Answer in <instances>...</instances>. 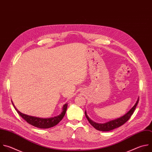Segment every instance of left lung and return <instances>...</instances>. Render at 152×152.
Instances as JSON below:
<instances>
[{
	"mask_svg": "<svg viewBox=\"0 0 152 152\" xmlns=\"http://www.w3.org/2000/svg\"><path fill=\"white\" fill-rule=\"evenodd\" d=\"M138 101H139V98H138L136 103L132 107V108L131 110H129V111H128L125 115H124L123 116L120 117L119 118L110 120V121H109V122H107L104 124L96 123V122H94V121H93L92 120H91L87 115L86 111H85V115H86L87 119L88 120V122L90 124V125L92 126H94L96 129H97L98 131H104V132L110 131L113 130L115 128L120 127V126L123 125L127 122V121L131 117V116L132 115V114L134 113V110H135V108L138 103Z\"/></svg>",
	"mask_w": 152,
	"mask_h": 152,
	"instance_id": "obj_1",
	"label": "left lung"
}]
</instances>
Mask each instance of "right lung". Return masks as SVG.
<instances>
[{
  "label": "right lung",
  "instance_id": "1",
  "mask_svg": "<svg viewBox=\"0 0 152 152\" xmlns=\"http://www.w3.org/2000/svg\"><path fill=\"white\" fill-rule=\"evenodd\" d=\"M12 103L15 110L18 113V114L24 120H25L28 124L41 129L50 128L57 125L64 118L66 113V111L67 110V106H68V103H66L65 104H64L62 107V111L61 112V113L56 116L50 117V118H40V117H37L35 116L28 115L21 113L16 108L12 101Z\"/></svg>",
  "mask_w": 152,
  "mask_h": 152
}]
</instances>
